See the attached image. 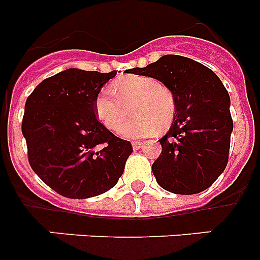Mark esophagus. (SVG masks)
I'll return each instance as SVG.
<instances>
[{"instance_id":"1","label":"esophagus","mask_w":260,"mask_h":260,"mask_svg":"<svg viewBox=\"0 0 260 260\" xmlns=\"http://www.w3.org/2000/svg\"><path fill=\"white\" fill-rule=\"evenodd\" d=\"M142 146H143V142H139V141L133 142V148H134V150H139Z\"/></svg>"}]
</instances>
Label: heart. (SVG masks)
Segmentation results:
<instances>
[{"label": "heart", "instance_id": "1", "mask_svg": "<svg viewBox=\"0 0 260 260\" xmlns=\"http://www.w3.org/2000/svg\"><path fill=\"white\" fill-rule=\"evenodd\" d=\"M135 103L132 111L135 119L123 126L127 106ZM96 114L109 130L128 139H141L156 134L167 127L176 114V99L168 87L157 79L144 75H127L116 80L113 87L100 89L95 102Z\"/></svg>", "mask_w": 260, "mask_h": 260}]
</instances>
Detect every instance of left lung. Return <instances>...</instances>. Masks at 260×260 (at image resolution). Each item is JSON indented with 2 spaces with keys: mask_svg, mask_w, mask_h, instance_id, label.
Listing matches in <instances>:
<instances>
[{
  "mask_svg": "<svg viewBox=\"0 0 260 260\" xmlns=\"http://www.w3.org/2000/svg\"><path fill=\"white\" fill-rule=\"evenodd\" d=\"M128 73L160 80L176 99L173 123L158 139L161 153L152 164L158 185L182 195L208 189L228 164L233 130L231 99L221 80L207 66L177 54Z\"/></svg>",
  "mask_w": 260,
  "mask_h": 260,
  "instance_id": "1",
  "label": "left lung"
}]
</instances>
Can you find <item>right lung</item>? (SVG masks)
Wrapping results in <instances>:
<instances>
[{"mask_svg": "<svg viewBox=\"0 0 260 260\" xmlns=\"http://www.w3.org/2000/svg\"><path fill=\"white\" fill-rule=\"evenodd\" d=\"M116 74L68 69L43 80L27 98L22 133L28 162L62 197L104 194L122 176L132 143L110 133L95 109L100 89Z\"/></svg>", "mask_w": 260, "mask_h": 260, "instance_id": "obj_1", "label": "right lung"}]
</instances>
